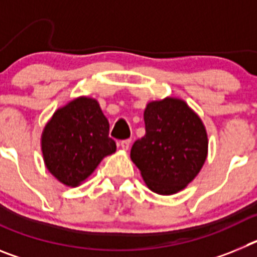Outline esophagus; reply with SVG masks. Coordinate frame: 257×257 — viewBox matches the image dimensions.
<instances>
[{"label":"esophagus","mask_w":257,"mask_h":257,"mask_svg":"<svg viewBox=\"0 0 257 257\" xmlns=\"http://www.w3.org/2000/svg\"><path fill=\"white\" fill-rule=\"evenodd\" d=\"M130 144H131L130 139H126V140H122V142H119V147H121L123 151H127V149L130 148Z\"/></svg>","instance_id":"1"}]
</instances>
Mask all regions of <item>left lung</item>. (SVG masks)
<instances>
[{
  "label": "left lung",
  "instance_id": "1",
  "mask_svg": "<svg viewBox=\"0 0 257 257\" xmlns=\"http://www.w3.org/2000/svg\"><path fill=\"white\" fill-rule=\"evenodd\" d=\"M145 135L131 148V161L152 192L170 196L196 178L208 152L206 127L178 97L151 101L144 110Z\"/></svg>",
  "mask_w": 257,
  "mask_h": 257
}]
</instances>
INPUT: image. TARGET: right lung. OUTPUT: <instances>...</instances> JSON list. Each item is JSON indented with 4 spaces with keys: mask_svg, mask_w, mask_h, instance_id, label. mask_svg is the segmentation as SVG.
<instances>
[{
    "mask_svg": "<svg viewBox=\"0 0 257 257\" xmlns=\"http://www.w3.org/2000/svg\"><path fill=\"white\" fill-rule=\"evenodd\" d=\"M41 149L50 174L64 185L78 187L117 147L97 100L79 96L52 114L42 131Z\"/></svg>",
    "mask_w": 257,
    "mask_h": 257,
    "instance_id": "1",
    "label": "right lung"
}]
</instances>
